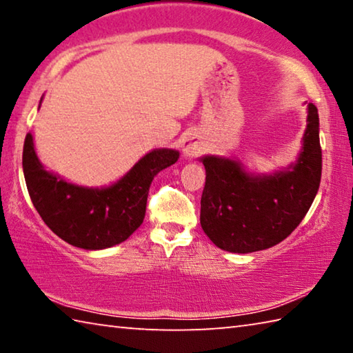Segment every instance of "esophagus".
Returning <instances> with one entry per match:
<instances>
[{
  "mask_svg": "<svg viewBox=\"0 0 353 353\" xmlns=\"http://www.w3.org/2000/svg\"><path fill=\"white\" fill-rule=\"evenodd\" d=\"M204 151V141H202L198 135H188L183 141V154L187 157L193 159Z\"/></svg>",
  "mask_w": 353,
  "mask_h": 353,
  "instance_id": "34e87169",
  "label": "esophagus"
}]
</instances>
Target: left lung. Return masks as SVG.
Instances as JSON below:
<instances>
[{
  "instance_id": "8db88e82",
  "label": "left lung",
  "mask_w": 353,
  "mask_h": 353,
  "mask_svg": "<svg viewBox=\"0 0 353 353\" xmlns=\"http://www.w3.org/2000/svg\"><path fill=\"white\" fill-rule=\"evenodd\" d=\"M201 162L205 166L201 225L207 236L235 254L276 246L305 218L319 190L318 109L308 104L302 151L288 168L266 176L250 174L236 160L218 155H205Z\"/></svg>"
}]
</instances>
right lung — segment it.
<instances>
[{
  "label": "right lung",
  "instance_id": "obj_1",
  "mask_svg": "<svg viewBox=\"0 0 353 353\" xmlns=\"http://www.w3.org/2000/svg\"><path fill=\"white\" fill-rule=\"evenodd\" d=\"M177 159L176 149H154L110 187L87 188L46 171L35 154L32 134H28L23 172L32 204L45 224L71 246L99 250L126 241L139 229L154 176Z\"/></svg>",
  "mask_w": 353,
  "mask_h": 353
}]
</instances>
